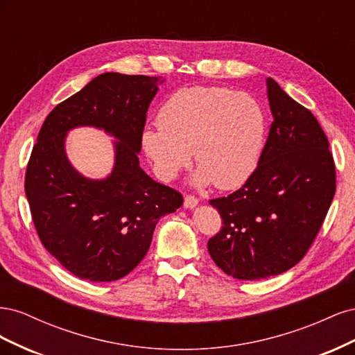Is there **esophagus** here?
<instances>
[{"label": "esophagus", "mask_w": 355, "mask_h": 355, "mask_svg": "<svg viewBox=\"0 0 355 355\" xmlns=\"http://www.w3.org/2000/svg\"><path fill=\"white\" fill-rule=\"evenodd\" d=\"M198 204V200L194 196H187L184 200V207L185 209H194Z\"/></svg>", "instance_id": "obj_1"}]
</instances>
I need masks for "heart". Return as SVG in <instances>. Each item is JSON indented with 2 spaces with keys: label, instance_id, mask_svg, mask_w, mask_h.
I'll return each mask as SVG.
<instances>
[{
  "label": "heart",
  "instance_id": "1",
  "mask_svg": "<svg viewBox=\"0 0 355 355\" xmlns=\"http://www.w3.org/2000/svg\"><path fill=\"white\" fill-rule=\"evenodd\" d=\"M158 127H146L142 148L157 176L171 180L194 151L200 167L197 187L214 182L219 189L237 188L259 161L266 120L261 103L249 93L194 85L173 93L158 111Z\"/></svg>",
  "mask_w": 355,
  "mask_h": 355
}]
</instances>
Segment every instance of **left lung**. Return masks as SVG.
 Masks as SVG:
<instances>
[{"instance_id": "left-lung-1", "label": "left lung", "mask_w": 355, "mask_h": 355, "mask_svg": "<svg viewBox=\"0 0 355 355\" xmlns=\"http://www.w3.org/2000/svg\"><path fill=\"white\" fill-rule=\"evenodd\" d=\"M274 121L257 167L228 197L210 200L223 227L207 243L220 270L262 280L295 266L315 240L336 191L329 141L313 112L266 80Z\"/></svg>"}]
</instances>
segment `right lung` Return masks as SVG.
Listing matches in <instances>:
<instances>
[{
	"label": "right lung",
	"mask_w": 355,
	"mask_h": 355,
	"mask_svg": "<svg viewBox=\"0 0 355 355\" xmlns=\"http://www.w3.org/2000/svg\"><path fill=\"white\" fill-rule=\"evenodd\" d=\"M161 77L105 72L53 110L37 137L25 192L38 237L63 268L83 280H120L141 263L161 216L176 211L180 192L139 166L149 103ZM114 135V168L89 180L69 163L64 139L75 126Z\"/></svg>",
	"instance_id": "right-lung-1"
}]
</instances>
